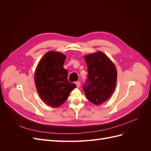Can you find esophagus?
Here are the masks:
<instances>
[{"label": "esophagus", "mask_w": 151, "mask_h": 151, "mask_svg": "<svg viewBox=\"0 0 151 151\" xmlns=\"http://www.w3.org/2000/svg\"><path fill=\"white\" fill-rule=\"evenodd\" d=\"M76 85L77 87V88H79L81 86V82L80 81H77L76 82Z\"/></svg>", "instance_id": "esophagus-1"}]
</instances>
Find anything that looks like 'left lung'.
<instances>
[{
    "label": "left lung",
    "mask_w": 151,
    "mask_h": 151,
    "mask_svg": "<svg viewBox=\"0 0 151 151\" xmlns=\"http://www.w3.org/2000/svg\"><path fill=\"white\" fill-rule=\"evenodd\" d=\"M88 66V79L83 89L86 96L96 105L101 104L115 91L117 70L113 62L101 51L84 55Z\"/></svg>",
    "instance_id": "obj_1"
}]
</instances>
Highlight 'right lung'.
I'll use <instances>...</instances> for the list:
<instances>
[{
	"instance_id": "right-lung-1",
	"label": "right lung",
	"mask_w": 151,
	"mask_h": 151,
	"mask_svg": "<svg viewBox=\"0 0 151 151\" xmlns=\"http://www.w3.org/2000/svg\"><path fill=\"white\" fill-rule=\"evenodd\" d=\"M65 59L64 54L49 51L41 59L35 72V86L40 97L53 108L62 105L76 88L67 79L68 72L63 67Z\"/></svg>"
}]
</instances>
